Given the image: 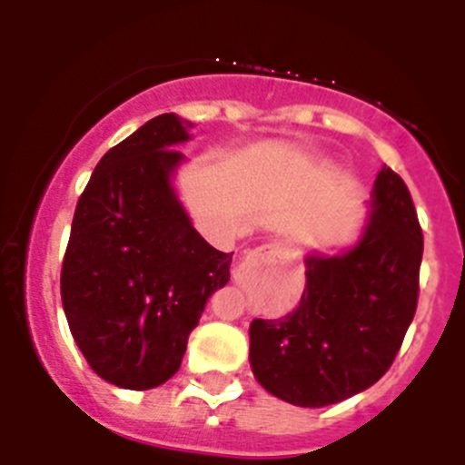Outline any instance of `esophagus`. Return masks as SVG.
I'll return each mask as SVG.
<instances>
[{
	"label": "esophagus",
	"instance_id": "esophagus-1",
	"mask_svg": "<svg viewBox=\"0 0 465 465\" xmlns=\"http://www.w3.org/2000/svg\"><path fill=\"white\" fill-rule=\"evenodd\" d=\"M279 253V249L274 244H268V246H261V249H258L256 253H253V256L256 258H272V256H277Z\"/></svg>",
	"mask_w": 465,
	"mask_h": 465
}]
</instances>
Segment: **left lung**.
Here are the masks:
<instances>
[{
	"label": "left lung",
	"mask_w": 465,
	"mask_h": 465,
	"mask_svg": "<svg viewBox=\"0 0 465 465\" xmlns=\"http://www.w3.org/2000/svg\"><path fill=\"white\" fill-rule=\"evenodd\" d=\"M372 216L344 256L307 258L305 291L282 319H253L252 368L262 389L323 408L375 384L396 359L417 312L424 235L412 195L381 167Z\"/></svg>",
	"instance_id": "8db88e82"
}]
</instances>
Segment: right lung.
<instances>
[{
	"label": "right lung",
	"instance_id": "1",
	"mask_svg": "<svg viewBox=\"0 0 465 465\" xmlns=\"http://www.w3.org/2000/svg\"><path fill=\"white\" fill-rule=\"evenodd\" d=\"M188 139L174 114L151 118L97 163L63 258L69 331L102 380L153 389L170 380L232 253L200 237L170 174Z\"/></svg>",
	"mask_w": 465,
	"mask_h": 465
}]
</instances>
